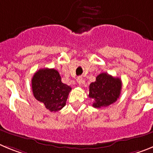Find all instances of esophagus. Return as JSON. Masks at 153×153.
I'll list each match as a JSON object with an SVG mask.
<instances>
[{
  "instance_id": "1",
  "label": "esophagus",
  "mask_w": 153,
  "mask_h": 153,
  "mask_svg": "<svg viewBox=\"0 0 153 153\" xmlns=\"http://www.w3.org/2000/svg\"><path fill=\"white\" fill-rule=\"evenodd\" d=\"M76 81H77V83H78V84H79V86H80V85L82 84V83H83V78L78 77L77 79H76Z\"/></svg>"
}]
</instances>
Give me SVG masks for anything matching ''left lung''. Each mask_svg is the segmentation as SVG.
I'll list each match as a JSON object with an SVG mask.
<instances>
[{
	"mask_svg": "<svg viewBox=\"0 0 153 153\" xmlns=\"http://www.w3.org/2000/svg\"><path fill=\"white\" fill-rule=\"evenodd\" d=\"M121 88L122 81L120 78L102 73L97 76L95 82L90 83L88 97L93 101V107H106L117 100Z\"/></svg>",
	"mask_w": 153,
	"mask_h": 153,
	"instance_id": "1",
	"label": "left lung"
}]
</instances>
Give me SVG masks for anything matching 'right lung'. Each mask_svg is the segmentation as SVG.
I'll return each mask as SVG.
<instances>
[{
	"mask_svg": "<svg viewBox=\"0 0 153 153\" xmlns=\"http://www.w3.org/2000/svg\"><path fill=\"white\" fill-rule=\"evenodd\" d=\"M31 85L35 99L43 102L51 112L59 111L64 107L72 90L62 83L60 74L54 69H40L33 75Z\"/></svg>",
	"mask_w": 153,
	"mask_h": 153,
	"instance_id": "1",
	"label": "right lung"
}]
</instances>
